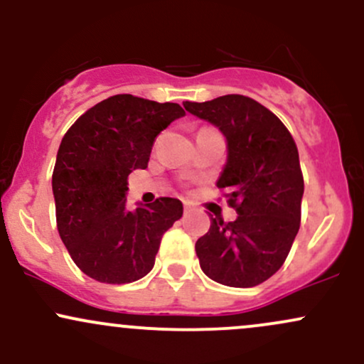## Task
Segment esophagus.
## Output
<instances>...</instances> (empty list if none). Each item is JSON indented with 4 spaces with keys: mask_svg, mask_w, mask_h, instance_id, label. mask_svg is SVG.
I'll return each instance as SVG.
<instances>
[{
    "mask_svg": "<svg viewBox=\"0 0 364 364\" xmlns=\"http://www.w3.org/2000/svg\"><path fill=\"white\" fill-rule=\"evenodd\" d=\"M191 208H193V205H191L190 202H185V212H190Z\"/></svg>",
    "mask_w": 364,
    "mask_h": 364,
    "instance_id": "34e87169",
    "label": "esophagus"
}]
</instances>
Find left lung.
<instances>
[{"label": "left lung", "instance_id": "8db88e82", "mask_svg": "<svg viewBox=\"0 0 364 364\" xmlns=\"http://www.w3.org/2000/svg\"><path fill=\"white\" fill-rule=\"evenodd\" d=\"M224 135L228 159L217 186L229 190L237 217H212L195 243L203 274L231 287H253L277 272L299 231L304 191L299 156L282 121L245 95L183 102Z\"/></svg>", "mask_w": 364, "mask_h": 364}]
</instances>
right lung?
<instances>
[{
    "instance_id": "obj_1",
    "label": "right lung",
    "mask_w": 364,
    "mask_h": 364,
    "mask_svg": "<svg viewBox=\"0 0 364 364\" xmlns=\"http://www.w3.org/2000/svg\"><path fill=\"white\" fill-rule=\"evenodd\" d=\"M185 114L179 104L119 94L90 107L63 136L53 171L58 231L89 277L127 284L152 270L183 203L164 196L129 210L127 179L147 168L156 136Z\"/></svg>"
}]
</instances>
